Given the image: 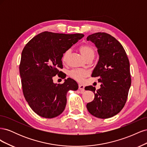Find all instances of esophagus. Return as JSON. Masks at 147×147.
I'll list each match as a JSON object with an SVG mask.
<instances>
[{
    "instance_id": "esophagus-1",
    "label": "esophagus",
    "mask_w": 147,
    "mask_h": 147,
    "mask_svg": "<svg viewBox=\"0 0 147 147\" xmlns=\"http://www.w3.org/2000/svg\"><path fill=\"white\" fill-rule=\"evenodd\" d=\"M78 89L81 91L82 92H83L84 91V86L83 85V84H78Z\"/></svg>"
}]
</instances>
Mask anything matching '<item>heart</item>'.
<instances>
[{
	"instance_id": "heart-1",
	"label": "heart",
	"mask_w": 147,
	"mask_h": 147,
	"mask_svg": "<svg viewBox=\"0 0 147 147\" xmlns=\"http://www.w3.org/2000/svg\"><path fill=\"white\" fill-rule=\"evenodd\" d=\"M78 50L82 55L86 61L92 60L95 56V49L90 43H84L78 47ZM70 54V50H66L61 57L62 63L65 64L67 63ZM90 75L88 70L83 69H74L69 72V76L78 82H83L84 78Z\"/></svg>"
}]
</instances>
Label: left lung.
<instances>
[{
    "mask_svg": "<svg viewBox=\"0 0 147 147\" xmlns=\"http://www.w3.org/2000/svg\"><path fill=\"white\" fill-rule=\"evenodd\" d=\"M88 40L97 48L99 59L92 77H99L100 88L92 86L86 90L94 93V99L86 107L92 115L106 119L118 114L125 105L131 84L130 65L122 45L112 35L97 32L88 35Z\"/></svg>",
    "mask_w": 147,
    "mask_h": 147,
    "instance_id": "left-lung-1",
    "label": "left lung"
}]
</instances>
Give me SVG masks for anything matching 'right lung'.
I'll use <instances>...</instances> for the list:
<instances>
[{"mask_svg":"<svg viewBox=\"0 0 147 147\" xmlns=\"http://www.w3.org/2000/svg\"><path fill=\"white\" fill-rule=\"evenodd\" d=\"M84 37L82 34H65L45 31L32 38L21 53L20 73L23 92L30 107L39 116L53 118L65 109L67 92L78 90L70 78L55 84L53 77L63 69V53Z\"/></svg>","mask_w":147,"mask_h":147,"instance_id":"1","label":"right lung"}]
</instances>
